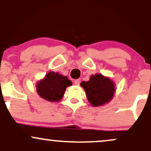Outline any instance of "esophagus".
Returning <instances> with one entry per match:
<instances>
[{
	"mask_svg": "<svg viewBox=\"0 0 151 151\" xmlns=\"http://www.w3.org/2000/svg\"><path fill=\"white\" fill-rule=\"evenodd\" d=\"M80 82H81V80L80 79H76L75 81H74V85H76V86H79V84H80Z\"/></svg>",
	"mask_w": 151,
	"mask_h": 151,
	"instance_id": "34e87169",
	"label": "esophagus"
}]
</instances>
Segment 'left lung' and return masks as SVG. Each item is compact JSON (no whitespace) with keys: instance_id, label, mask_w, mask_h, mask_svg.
<instances>
[{"instance_id":"8db88e82","label":"left lung","mask_w":151,"mask_h":151,"mask_svg":"<svg viewBox=\"0 0 151 151\" xmlns=\"http://www.w3.org/2000/svg\"><path fill=\"white\" fill-rule=\"evenodd\" d=\"M81 86L92 106H100L109 102L115 93L113 81L100 74L92 75L88 81H83Z\"/></svg>"}]
</instances>
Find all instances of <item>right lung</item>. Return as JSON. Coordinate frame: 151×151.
Returning <instances> with one entry per match:
<instances>
[{"mask_svg": "<svg viewBox=\"0 0 151 151\" xmlns=\"http://www.w3.org/2000/svg\"><path fill=\"white\" fill-rule=\"evenodd\" d=\"M72 83L67 77H63L58 72H50L45 78L38 82L37 91L38 95L49 102H58L63 96L66 88Z\"/></svg>", "mask_w": 151, "mask_h": 151, "instance_id": "obj_1", "label": "right lung"}]
</instances>
